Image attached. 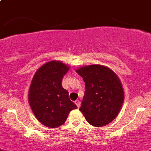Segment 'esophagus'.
Here are the masks:
<instances>
[{
	"instance_id": "esophagus-1",
	"label": "esophagus",
	"mask_w": 151,
	"mask_h": 151,
	"mask_svg": "<svg viewBox=\"0 0 151 151\" xmlns=\"http://www.w3.org/2000/svg\"><path fill=\"white\" fill-rule=\"evenodd\" d=\"M75 103H76V105H77L78 108H80V106H81V102H80V101L78 100V99H77V100L75 101Z\"/></svg>"
}]
</instances>
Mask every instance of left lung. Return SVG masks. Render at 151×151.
Segmentation results:
<instances>
[{"label":"left lung","instance_id":"left-lung-1","mask_svg":"<svg viewBox=\"0 0 151 151\" xmlns=\"http://www.w3.org/2000/svg\"><path fill=\"white\" fill-rule=\"evenodd\" d=\"M76 73L85 82L81 112L94 127H103L114 120L124 99L120 79L110 68L100 65L83 66Z\"/></svg>","mask_w":151,"mask_h":151}]
</instances>
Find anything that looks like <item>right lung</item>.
I'll list each match as a JSON object with an SVG mask.
<instances>
[{"instance_id": "add662e5", "label": "right lung", "mask_w": 151, "mask_h": 151, "mask_svg": "<svg viewBox=\"0 0 151 151\" xmlns=\"http://www.w3.org/2000/svg\"><path fill=\"white\" fill-rule=\"evenodd\" d=\"M69 67L60 61L43 65L34 75L29 89L28 100L36 119L44 126L56 128L63 125L68 114L77 106L62 86Z\"/></svg>"}]
</instances>
